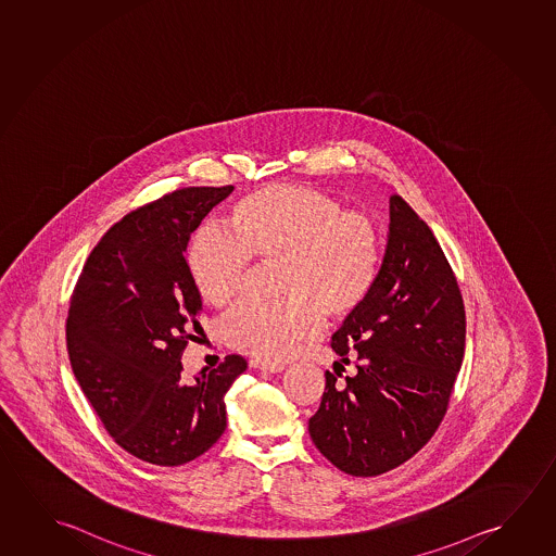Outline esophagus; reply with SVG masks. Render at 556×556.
I'll list each match as a JSON object with an SVG mask.
<instances>
[{
    "instance_id": "obj_1",
    "label": "esophagus",
    "mask_w": 556,
    "mask_h": 556,
    "mask_svg": "<svg viewBox=\"0 0 556 556\" xmlns=\"http://www.w3.org/2000/svg\"><path fill=\"white\" fill-rule=\"evenodd\" d=\"M252 368L262 369V371H269V374H279L282 369L287 368V364L282 362H267V359H252L250 362Z\"/></svg>"
}]
</instances>
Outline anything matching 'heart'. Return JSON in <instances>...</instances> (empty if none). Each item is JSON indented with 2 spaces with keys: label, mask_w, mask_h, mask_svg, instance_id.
Returning <instances> with one entry per match:
<instances>
[{
  "label": "heart",
  "mask_w": 556,
  "mask_h": 556,
  "mask_svg": "<svg viewBox=\"0 0 556 556\" xmlns=\"http://www.w3.org/2000/svg\"><path fill=\"white\" fill-rule=\"evenodd\" d=\"M250 257L274 264L277 302H244L223 325L232 349L285 359L314 339L324 316L356 314L381 271V237L369 215L304 185H269L232 207L227 232L207 227L187 250L190 279L214 308L239 296Z\"/></svg>",
  "instance_id": "heart-1"
}]
</instances>
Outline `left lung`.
Returning a JSON list of instances; mask_svg holds the SVG:
<instances>
[{
    "label": "left lung",
    "mask_w": 556,
    "mask_h": 556,
    "mask_svg": "<svg viewBox=\"0 0 556 556\" xmlns=\"http://www.w3.org/2000/svg\"><path fill=\"white\" fill-rule=\"evenodd\" d=\"M389 207L376 287L331 342L344 364L356 359V371L344 381L337 369L325 371L321 404L308 421L317 451L356 478L394 470L435 435L466 346L453 267L404 198L394 194Z\"/></svg>",
    "instance_id": "8db88e82"
}]
</instances>
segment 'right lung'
<instances>
[{
  "mask_svg": "<svg viewBox=\"0 0 556 556\" xmlns=\"http://www.w3.org/2000/svg\"><path fill=\"white\" fill-rule=\"evenodd\" d=\"M227 187H188L140 205L103 235L71 296V368L103 428L128 454L180 466L227 428L225 394L247 369L229 354L187 383L180 356L202 333L188 239Z\"/></svg>",
  "mask_w": 556,
  "mask_h": 556,
  "instance_id": "1",
  "label": "right lung"
}]
</instances>
